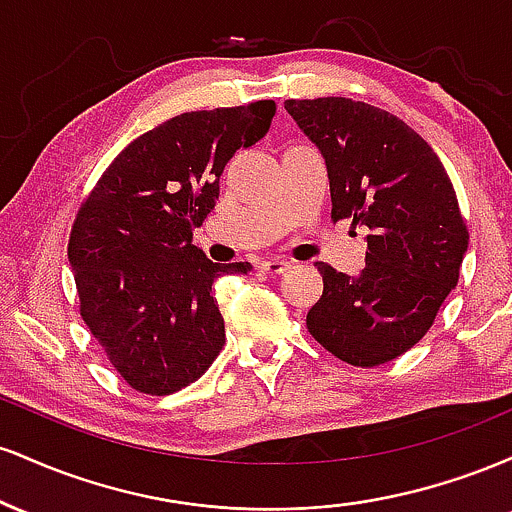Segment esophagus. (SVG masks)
<instances>
[{"label":"esophagus","instance_id":"34e87169","mask_svg":"<svg viewBox=\"0 0 512 512\" xmlns=\"http://www.w3.org/2000/svg\"><path fill=\"white\" fill-rule=\"evenodd\" d=\"M260 269H262V272H267V274H284L286 269H289V262H284V260H264L260 264Z\"/></svg>","mask_w":512,"mask_h":512}]
</instances>
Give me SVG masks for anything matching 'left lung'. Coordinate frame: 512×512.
I'll return each mask as SVG.
<instances>
[{"mask_svg": "<svg viewBox=\"0 0 512 512\" xmlns=\"http://www.w3.org/2000/svg\"><path fill=\"white\" fill-rule=\"evenodd\" d=\"M325 158L332 219L368 233L358 276L317 262L325 289L308 330L351 366L402 356L436 320L469 245L455 187L428 142L409 125L351 98L286 101Z\"/></svg>", "mask_w": 512, "mask_h": 512, "instance_id": "8db88e82", "label": "left lung"}]
</instances>
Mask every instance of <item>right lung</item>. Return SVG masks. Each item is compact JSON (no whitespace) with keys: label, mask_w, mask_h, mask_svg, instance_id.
<instances>
[{"label":"right lung","mask_w":512,"mask_h":512,"mask_svg":"<svg viewBox=\"0 0 512 512\" xmlns=\"http://www.w3.org/2000/svg\"><path fill=\"white\" fill-rule=\"evenodd\" d=\"M274 101L170 117L117 154L69 238L81 317L117 373L144 395L202 378L226 342L211 286L250 262L207 260L192 231L219 199L233 154L272 125Z\"/></svg>","instance_id":"add662e5"}]
</instances>
